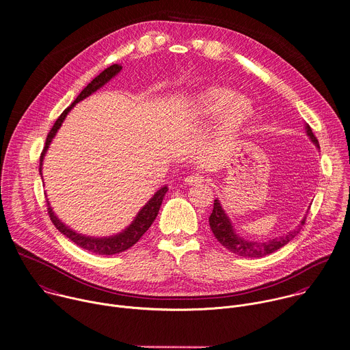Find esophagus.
<instances>
[{
    "label": "esophagus",
    "mask_w": 350,
    "mask_h": 350,
    "mask_svg": "<svg viewBox=\"0 0 350 350\" xmlns=\"http://www.w3.org/2000/svg\"><path fill=\"white\" fill-rule=\"evenodd\" d=\"M204 181H206V180H204V176H202V174H199V173L189 174V176L185 178V183L189 184V185H192V184H202V183H204Z\"/></svg>",
    "instance_id": "1"
}]
</instances>
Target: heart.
Segmentation results:
<instances>
[{"instance_id": "obj_1", "label": "heart", "mask_w": 350, "mask_h": 350, "mask_svg": "<svg viewBox=\"0 0 350 350\" xmlns=\"http://www.w3.org/2000/svg\"><path fill=\"white\" fill-rule=\"evenodd\" d=\"M202 111L207 116L221 114L224 110V128L229 132L240 129L254 114L252 102L245 96H236L228 87H210L200 96Z\"/></svg>"}]
</instances>
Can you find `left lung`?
<instances>
[{
  "label": "left lung",
  "mask_w": 350,
  "mask_h": 350,
  "mask_svg": "<svg viewBox=\"0 0 350 350\" xmlns=\"http://www.w3.org/2000/svg\"><path fill=\"white\" fill-rule=\"evenodd\" d=\"M307 133L311 137V140L319 147V142H318L317 136L312 133V129L310 125H307ZM208 222H210V228H211L215 239L226 250H229L230 252H233L239 256H243V258H262V256H266V255H270V254L278 251L280 248L286 245L292 239H295V236L299 234V232L304 226L306 218L301 221V224L295 230L289 232L286 236H282L280 239H273L267 243H250V241H244L243 239L237 237L233 232L229 218L226 217L225 211L222 210V207L217 199L214 200V210L208 218Z\"/></svg>",
  "instance_id": "1"
}]
</instances>
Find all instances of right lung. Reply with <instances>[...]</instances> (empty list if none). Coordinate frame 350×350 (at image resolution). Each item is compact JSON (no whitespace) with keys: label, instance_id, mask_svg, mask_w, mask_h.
Here are the masks:
<instances>
[{"label":"right lung","instance_id":"right-lung-1","mask_svg":"<svg viewBox=\"0 0 350 350\" xmlns=\"http://www.w3.org/2000/svg\"><path fill=\"white\" fill-rule=\"evenodd\" d=\"M122 69L121 65L118 64H113L111 66L106 68L103 72H100L79 95L77 98L75 99V102L68 106L62 113L61 116L57 118V121L54 122L53 128L50 129V132L47 133V137H46V143H44V147L42 150V154H40V162H39V173L42 174V161H43V155L46 154V150L49 148V144L51 142V139L54 137V135L57 133L58 128L61 126L65 116L68 114V111L75 106V103L80 102L81 99L87 98L88 95H91L94 91H96L98 88H100L105 83H107L113 76H116L120 70ZM167 192V187H163L161 188L152 198L151 200L139 211L137 217L135 218V221L129 225L128 229H125L122 233H120L118 236H114V237H109V239H92V237H87V236H81L76 232H73L72 229L66 228L55 215L54 213L51 211V207L46 199V206H47V214L51 219V222L54 224V226L64 234L66 236L69 240H72L76 245L81 247L83 250H87L90 252H94V254H98V255H114V254H120V252H124L126 250H129L132 245H135L140 237L148 230V228L151 226V224L154 222V219L157 218L158 215V211H159V207L162 204V200H163V196L165 193Z\"/></svg>","mask_w":350,"mask_h":350}]
</instances>
